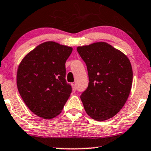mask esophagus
<instances>
[{"instance_id":"obj_1","label":"esophagus","mask_w":151,"mask_h":151,"mask_svg":"<svg viewBox=\"0 0 151 151\" xmlns=\"http://www.w3.org/2000/svg\"><path fill=\"white\" fill-rule=\"evenodd\" d=\"M72 89H73L74 91H75L76 89H77V88H76V85L74 84V83H72Z\"/></svg>"}]
</instances>
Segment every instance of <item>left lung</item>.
<instances>
[{
  "label": "left lung",
  "instance_id": "1",
  "mask_svg": "<svg viewBox=\"0 0 151 151\" xmlns=\"http://www.w3.org/2000/svg\"><path fill=\"white\" fill-rule=\"evenodd\" d=\"M77 50L86 63L89 81L80 96L85 111L97 121L110 119L129 95L133 79L129 60L105 42L79 46Z\"/></svg>",
  "mask_w": 151,
  "mask_h": 151
}]
</instances>
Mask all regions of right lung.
I'll list each match as a JSON object with an SVG mask.
<instances>
[{"instance_id":"right-lung-1","label":"right lung","mask_w":151,"mask_h":151,"mask_svg":"<svg viewBox=\"0 0 151 151\" xmlns=\"http://www.w3.org/2000/svg\"><path fill=\"white\" fill-rule=\"evenodd\" d=\"M71 47L53 41L41 43L25 56L19 65L17 85L27 106L36 115L51 119L60 114L71 93L65 63Z\"/></svg>"}]
</instances>
